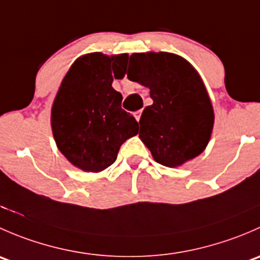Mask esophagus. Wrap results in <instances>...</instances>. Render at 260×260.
<instances>
[{
  "label": "esophagus",
  "instance_id": "esophagus-1",
  "mask_svg": "<svg viewBox=\"0 0 260 260\" xmlns=\"http://www.w3.org/2000/svg\"><path fill=\"white\" fill-rule=\"evenodd\" d=\"M141 115H142V109H140V111L135 112V117H136V119H137V122H140Z\"/></svg>",
  "mask_w": 260,
  "mask_h": 260
}]
</instances>
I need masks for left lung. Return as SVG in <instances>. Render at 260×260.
<instances>
[{
    "label": "left lung",
    "instance_id": "8db88e82",
    "mask_svg": "<svg viewBox=\"0 0 260 260\" xmlns=\"http://www.w3.org/2000/svg\"><path fill=\"white\" fill-rule=\"evenodd\" d=\"M128 79L149 89L153 104L140 119V138L154 161L177 167L208 146L214 111L192 65L171 52H141L129 57Z\"/></svg>",
    "mask_w": 260,
    "mask_h": 260
}]
</instances>
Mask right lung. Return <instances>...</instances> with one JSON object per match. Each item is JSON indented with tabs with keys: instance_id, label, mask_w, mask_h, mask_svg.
I'll use <instances>...</instances> for the list:
<instances>
[{
	"instance_id": "obj_1",
	"label": "right lung",
	"mask_w": 260,
	"mask_h": 260,
	"mask_svg": "<svg viewBox=\"0 0 260 260\" xmlns=\"http://www.w3.org/2000/svg\"><path fill=\"white\" fill-rule=\"evenodd\" d=\"M128 55L91 52L79 57L61 81L51 108V128L59 151L86 172H101L117 159L120 146L138 133V123L122 109V79Z\"/></svg>"
}]
</instances>
